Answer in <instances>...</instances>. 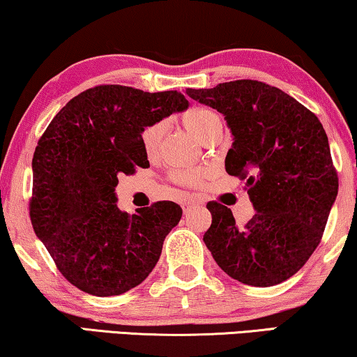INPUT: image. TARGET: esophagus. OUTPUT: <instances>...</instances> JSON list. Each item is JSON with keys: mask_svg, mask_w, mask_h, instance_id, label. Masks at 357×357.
I'll return each instance as SVG.
<instances>
[{"mask_svg": "<svg viewBox=\"0 0 357 357\" xmlns=\"http://www.w3.org/2000/svg\"><path fill=\"white\" fill-rule=\"evenodd\" d=\"M198 203H199V201L198 199H193V198L185 199V201H182V208H183V211H187L190 206H195V204H198Z\"/></svg>", "mask_w": 357, "mask_h": 357, "instance_id": "obj_1", "label": "esophagus"}]
</instances>
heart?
I'll list each match as a JSON object with an SVG mask.
<instances>
[{
    "mask_svg": "<svg viewBox=\"0 0 357 357\" xmlns=\"http://www.w3.org/2000/svg\"><path fill=\"white\" fill-rule=\"evenodd\" d=\"M182 123L191 135L204 144H208L215 135H220L222 128H224V121H222L219 112L209 109V107H191L182 116ZM161 133V123H151L142 132L140 144L146 156H153L158 151ZM201 177H203V170L198 169L180 170L175 174V180L187 185H198Z\"/></svg>",
    "mask_w": 357,
    "mask_h": 357,
    "instance_id": "heart-1",
    "label": "heart"
}]
</instances>
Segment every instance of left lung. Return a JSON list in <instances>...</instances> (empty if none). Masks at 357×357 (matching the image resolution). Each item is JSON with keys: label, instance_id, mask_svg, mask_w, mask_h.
Masks as SVG:
<instances>
[{"label": "left lung", "instance_id": "left-lung-1", "mask_svg": "<svg viewBox=\"0 0 357 357\" xmlns=\"http://www.w3.org/2000/svg\"><path fill=\"white\" fill-rule=\"evenodd\" d=\"M187 95L224 114L234 137L225 170L246 178L256 211L238 227L227 206L211 201L206 246L235 280L252 287L285 282L317 248L338 195L322 123L285 91L257 80L187 89Z\"/></svg>", "mask_w": 357, "mask_h": 357}]
</instances>
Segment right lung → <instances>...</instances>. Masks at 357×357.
<instances>
[{"mask_svg":"<svg viewBox=\"0 0 357 357\" xmlns=\"http://www.w3.org/2000/svg\"><path fill=\"white\" fill-rule=\"evenodd\" d=\"M188 106L178 91L100 85L72 98L40 138L30 220L59 272L79 290L117 296L158 264L182 208L159 201L128 215L117 208V175L148 167L142 132Z\"/></svg>","mask_w":357,"mask_h":357,"instance_id":"obj_1","label":"right lung"}]
</instances>
